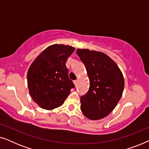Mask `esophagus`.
Wrapping results in <instances>:
<instances>
[{
  "label": "esophagus",
  "mask_w": 149,
  "mask_h": 149,
  "mask_svg": "<svg viewBox=\"0 0 149 149\" xmlns=\"http://www.w3.org/2000/svg\"><path fill=\"white\" fill-rule=\"evenodd\" d=\"M77 82H78V80H74V81H73V83H74V84L75 85H77Z\"/></svg>",
  "instance_id": "esophagus-1"
}]
</instances>
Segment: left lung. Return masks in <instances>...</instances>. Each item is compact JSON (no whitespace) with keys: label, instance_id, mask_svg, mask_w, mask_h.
Segmentation results:
<instances>
[{"label":"left lung","instance_id":"obj_1","mask_svg":"<svg viewBox=\"0 0 149 149\" xmlns=\"http://www.w3.org/2000/svg\"><path fill=\"white\" fill-rule=\"evenodd\" d=\"M77 54L85 65L89 80L88 91L81 97V110L89 119H102L121 99L123 74L117 64L104 53L78 49Z\"/></svg>","mask_w":149,"mask_h":149}]
</instances>
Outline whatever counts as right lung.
<instances>
[{
	"label": "right lung",
	"mask_w": 149,
	"mask_h": 149,
	"mask_svg": "<svg viewBox=\"0 0 149 149\" xmlns=\"http://www.w3.org/2000/svg\"><path fill=\"white\" fill-rule=\"evenodd\" d=\"M74 47L55 44L46 48L28 70L30 96L44 109L52 110L64 102L74 85L68 77L66 63Z\"/></svg>",
	"instance_id": "obj_1"
}]
</instances>
